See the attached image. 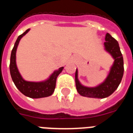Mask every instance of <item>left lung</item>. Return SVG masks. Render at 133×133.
I'll return each mask as SVG.
<instances>
[{
  "label": "left lung",
  "instance_id": "1",
  "mask_svg": "<svg viewBox=\"0 0 133 133\" xmlns=\"http://www.w3.org/2000/svg\"><path fill=\"white\" fill-rule=\"evenodd\" d=\"M104 50L113 58L109 73L103 82L96 87H89L82 84L78 79V70L75 72V85L79 95L91 98H105L110 96L117 89L124 75V60L119 44L109 33L105 36Z\"/></svg>",
  "mask_w": 133,
  "mask_h": 133
}]
</instances>
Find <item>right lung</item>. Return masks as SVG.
Returning a JSON list of instances; mask_svg holds the SVG:
<instances>
[{
  "label": "right lung",
  "instance_id": "right-lung-1",
  "mask_svg": "<svg viewBox=\"0 0 133 133\" xmlns=\"http://www.w3.org/2000/svg\"><path fill=\"white\" fill-rule=\"evenodd\" d=\"M30 29H28L19 36L15 42L14 46L11 51L9 70L11 78L14 84L19 91L25 96L30 98H42L51 95L56 88V79L60 73L62 71L64 67H60L58 69L54 71L49 75V77L45 80L40 82L26 81L22 77L18 71L16 64V51L21 38L29 31Z\"/></svg>",
  "mask_w": 133,
  "mask_h": 133
}]
</instances>
